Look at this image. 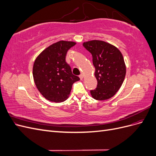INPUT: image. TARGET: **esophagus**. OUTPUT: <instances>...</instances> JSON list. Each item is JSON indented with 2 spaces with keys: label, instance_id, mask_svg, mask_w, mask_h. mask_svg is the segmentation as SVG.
<instances>
[{
  "label": "esophagus",
  "instance_id": "1",
  "mask_svg": "<svg viewBox=\"0 0 156 156\" xmlns=\"http://www.w3.org/2000/svg\"><path fill=\"white\" fill-rule=\"evenodd\" d=\"M83 77H84V75H83V73H81V75H79V78L81 79H83Z\"/></svg>",
  "mask_w": 156,
  "mask_h": 156
}]
</instances>
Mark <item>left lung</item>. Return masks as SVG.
I'll use <instances>...</instances> for the list:
<instances>
[{"label": "left lung", "mask_w": 156, "mask_h": 156, "mask_svg": "<svg viewBox=\"0 0 156 156\" xmlns=\"http://www.w3.org/2000/svg\"><path fill=\"white\" fill-rule=\"evenodd\" d=\"M83 45L92 56L97 88L90 90L93 98L105 100L114 96L125 79L126 68L124 57L115 46L101 40L84 42Z\"/></svg>", "instance_id": "obj_1"}]
</instances>
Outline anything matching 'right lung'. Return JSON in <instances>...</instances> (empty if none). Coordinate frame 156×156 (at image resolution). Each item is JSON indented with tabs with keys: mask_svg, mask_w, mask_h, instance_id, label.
I'll list each match as a JSON object with an SVG mask.
<instances>
[{
	"mask_svg": "<svg viewBox=\"0 0 156 156\" xmlns=\"http://www.w3.org/2000/svg\"><path fill=\"white\" fill-rule=\"evenodd\" d=\"M76 43L59 41L37 56L33 66V78L39 92L51 101L60 103L68 98L73 84L80 80L66 62L68 51Z\"/></svg>",
	"mask_w": 156,
	"mask_h": 156,
	"instance_id": "right-lung-1",
	"label": "right lung"
}]
</instances>
